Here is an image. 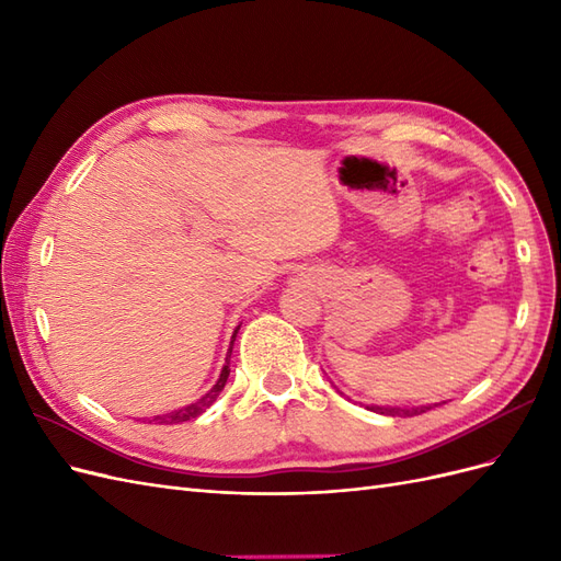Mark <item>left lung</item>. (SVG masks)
<instances>
[{"label":"left lung","mask_w":561,"mask_h":561,"mask_svg":"<svg viewBox=\"0 0 561 561\" xmlns=\"http://www.w3.org/2000/svg\"><path fill=\"white\" fill-rule=\"evenodd\" d=\"M435 407V404H433ZM367 410L383 414V416H416L431 410V404H419V407H381V404H367Z\"/></svg>","instance_id":"8db88e82"}]
</instances>
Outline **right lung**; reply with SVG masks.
I'll return each mask as SVG.
<instances>
[{
  "label": "right lung",
  "instance_id": "right-lung-1",
  "mask_svg": "<svg viewBox=\"0 0 561 561\" xmlns=\"http://www.w3.org/2000/svg\"><path fill=\"white\" fill-rule=\"evenodd\" d=\"M239 330H241V325L233 330V336H231V346H233V339H236V334H239ZM231 346H229V353H227V363H225V367H222V375H219V379H217V383L208 390L206 396H203L201 400H196V402H192V404H186V407H182V410H175V412H171V414H163V416H154L151 421H157V423H182V421H190V419H196V416H201L203 412L208 410V407L217 400V396L222 393V388H225V383H227V379H229V358H231ZM149 421V423H151Z\"/></svg>",
  "mask_w": 561,
  "mask_h": 561
}]
</instances>
